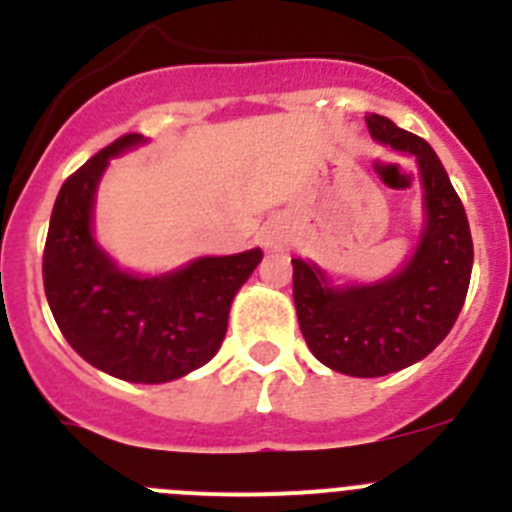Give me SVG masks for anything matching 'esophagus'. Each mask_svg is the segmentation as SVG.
<instances>
[{
	"label": "esophagus",
	"mask_w": 512,
	"mask_h": 512,
	"mask_svg": "<svg viewBox=\"0 0 512 512\" xmlns=\"http://www.w3.org/2000/svg\"><path fill=\"white\" fill-rule=\"evenodd\" d=\"M264 246L274 248V251L287 246V230H284L282 225H269V228L264 230Z\"/></svg>",
	"instance_id": "1"
}]
</instances>
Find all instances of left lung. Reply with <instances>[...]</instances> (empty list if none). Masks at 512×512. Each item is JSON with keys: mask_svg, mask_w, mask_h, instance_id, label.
<instances>
[{"mask_svg": "<svg viewBox=\"0 0 512 512\" xmlns=\"http://www.w3.org/2000/svg\"><path fill=\"white\" fill-rule=\"evenodd\" d=\"M366 125L379 143L418 161L425 228L408 266L379 284L330 287L318 266L292 259L302 336L315 359L348 377H384L431 354L459 318L474 261L467 212L436 151L382 115Z\"/></svg>", "mask_w": 512, "mask_h": 512, "instance_id": "1", "label": "left lung"}]
</instances>
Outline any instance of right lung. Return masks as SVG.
Here are the masks:
<instances>
[{
	"label": "right lung",
	"instance_id": "right-lung-1",
	"mask_svg": "<svg viewBox=\"0 0 512 512\" xmlns=\"http://www.w3.org/2000/svg\"><path fill=\"white\" fill-rule=\"evenodd\" d=\"M138 143L140 133L122 135L63 182L45 238L43 287L63 338L81 359L125 382L161 384L217 354L230 302L264 253L205 256L151 279L117 269L94 243V192L107 161Z\"/></svg>",
	"mask_w": 512,
	"mask_h": 512
}]
</instances>
